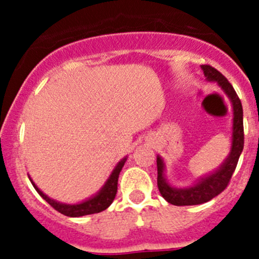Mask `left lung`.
<instances>
[{"label":"left lung","instance_id":"1","mask_svg":"<svg viewBox=\"0 0 259 259\" xmlns=\"http://www.w3.org/2000/svg\"><path fill=\"white\" fill-rule=\"evenodd\" d=\"M202 70L208 81H215L221 86L233 106V127H232V146L229 155L222 163L219 169L207 177L198 179L194 185L189 188L171 187L165 178V164L163 159L158 155L156 166H158V188L161 197L173 205H197L209 202L214 197L221 194L227 185L229 184L233 176L238 159L244 146V132H243V109L242 103L237 95L236 90L228 80L217 69L210 65H202Z\"/></svg>","mask_w":259,"mask_h":259}]
</instances>
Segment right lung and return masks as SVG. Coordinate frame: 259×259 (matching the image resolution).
Wrapping results in <instances>:
<instances>
[{
	"instance_id": "1",
	"label": "right lung",
	"mask_w": 259,
	"mask_h": 259,
	"mask_svg": "<svg viewBox=\"0 0 259 259\" xmlns=\"http://www.w3.org/2000/svg\"><path fill=\"white\" fill-rule=\"evenodd\" d=\"M126 158L121 159L119 163L116 164L113 173L110 174L109 179L106 180V183L104 184V187L101 188V190H99V193L96 195H94L93 198H89V199L83 200V202L77 203V204H65V203L56 202V200L51 199L46 194H44L37 187H36L35 183L32 182V179L28 177L32 183L33 188L36 189V192L51 205L54 209L60 211L61 214L67 217H82L88 215V214H94V213H100V211L105 210L109 205L113 203L115 199V195L117 192V179H119V174L121 171L122 166H124Z\"/></svg>"
}]
</instances>
